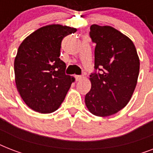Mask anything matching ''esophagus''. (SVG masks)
I'll return each instance as SVG.
<instances>
[{
	"instance_id": "1",
	"label": "esophagus",
	"mask_w": 153,
	"mask_h": 153,
	"mask_svg": "<svg viewBox=\"0 0 153 153\" xmlns=\"http://www.w3.org/2000/svg\"><path fill=\"white\" fill-rule=\"evenodd\" d=\"M74 78H75V79H76L77 81H80L81 79H82L83 77L82 76V75H74Z\"/></svg>"
}]
</instances>
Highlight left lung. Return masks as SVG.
<instances>
[{
    "mask_svg": "<svg viewBox=\"0 0 153 153\" xmlns=\"http://www.w3.org/2000/svg\"><path fill=\"white\" fill-rule=\"evenodd\" d=\"M90 37L96 44L91 89L85 96L91 113L107 117L123 109L137 82L140 60L133 41L114 27L91 26Z\"/></svg>",
    "mask_w": 153,
    "mask_h": 153,
    "instance_id": "8db88e82",
    "label": "left lung"
}]
</instances>
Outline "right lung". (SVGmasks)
<instances>
[{
    "label": "right lung",
    "instance_id": "1",
    "mask_svg": "<svg viewBox=\"0 0 153 153\" xmlns=\"http://www.w3.org/2000/svg\"><path fill=\"white\" fill-rule=\"evenodd\" d=\"M75 32L74 27L48 25L32 32L19 47L14 62L16 88L35 111L52 113L64 100L74 78L65 73L61 43Z\"/></svg>",
    "mask_w": 153,
    "mask_h": 153
}]
</instances>
